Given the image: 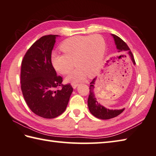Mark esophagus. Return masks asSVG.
Masks as SVG:
<instances>
[{
    "label": "esophagus",
    "mask_w": 156,
    "mask_h": 156,
    "mask_svg": "<svg viewBox=\"0 0 156 156\" xmlns=\"http://www.w3.org/2000/svg\"><path fill=\"white\" fill-rule=\"evenodd\" d=\"M72 87L73 88V89H76V88L78 86V84H76V83H72Z\"/></svg>",
    "instance_id": "34e87169"
}]
</instances>
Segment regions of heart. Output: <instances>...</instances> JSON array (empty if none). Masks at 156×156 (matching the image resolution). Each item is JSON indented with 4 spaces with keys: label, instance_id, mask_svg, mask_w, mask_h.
<instances>
[{
    "label": "heart",
    "instance_id": "obj_1",
    "mask_svg": "<svg viewBox=\"0 0 156 156\" xmlns=\"http://www.w3.org/2000/svg\"><path fill=\"white\" fill-rule=\"evenodd\" d=\"M106 45L101 35L76 36L66 39L60 45L63 55L52 52L50 62L58 73L66 75L75 66L78 67L69 73L66 80L76 83L83 80L88 75H97L102 66Z\"/></svg>",
    "mask_w": 156,
    "mask_h": 156
}]
</instances>
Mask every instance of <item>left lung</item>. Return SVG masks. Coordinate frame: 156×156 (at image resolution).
<instances>
[{"instance_id":"obj_1","label":"left lung","mask_w":156,"mask_h":156,"mask_svg":"<svg viewBox=\"0 0 156 156\" xmlns=\"http://www.w3.org/2000/svg\"><path fill=\"white\" fill-rule=\"evenodd\" d=\"M111 35L112 36V37L115 40L116 47H117V52L119 54H126L127 55H129L132 61L133 62V63L135 64L136 63L134 56H133L132 52L130 51V49L127 46L126 42H124L122 39L120 37H119L117 35H113V34H112ZM96 79H97V78H95L92 80L91 83H90V93L87 101L89 111L94 117L100 119H110L114 118L117 117V116L119 115L125 108H122L120 110H110L106 108L103 106L102 105H101L97 101V99L95 98L94 93Z\"/></svg>"}]
</instances>
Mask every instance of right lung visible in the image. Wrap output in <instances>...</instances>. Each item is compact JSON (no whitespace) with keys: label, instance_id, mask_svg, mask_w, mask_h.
Wrapping results in <instances>:
<instances>
[{"label":"right lung","instance_id":"obj_1","mask_svg":"<svg viewBox=\"0 0 156 156\" xmlns=\"http://www.w3.org/2000/svg\"><path fill=\"white\" fill-rule=\"evenodd\" d=\"M58 35L41 37L36 41L22 61L20 83L24 98L35 115L54 119L66 110L73 91L70 84L63 85L50 62V55ZM59 86L61 90H56Z\"/></svg>","mask_w":156,"mask_h":156}]
</instances>
